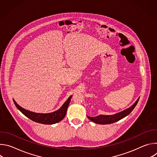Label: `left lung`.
<instances>
[{"mask_svg": "<svg viewBox=\"0 0 157 157\" xmlns=\"http://www.w3.org/2000/svg\"><path fill=\"white\" fill-rule=\"evenodd\" d=\"M139 100V98L136 101V102L134 103L131 107L121 112V113H117L114 115H99L96 117H89L87 116V118L94 122L96 124H113L116 122H117L120 121L121 119L124 118L127 116H128L131 112L133 110V109L135 108L136 105L138 103V101Z\"/></svg>", "mask_w": 157, "mask_h": 157, "instance_id": "8db88e82", "label": "left lung"}]
</instances>
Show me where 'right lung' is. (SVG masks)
<instances>
[{
    "label": "right lung",
    "mask_w": 157,
    "mask_h": 157,
    "mask_svg": "<svg viewBox=\"0 0 157 157\" xmlns=\"http://www.w3.org/2000/svg\"><path fill=\"white\" fill-rule=\"evenodd\" d=\"M71 97L72 96H70L58 110L53 112V113L47 114L36 113H33V112L26 110L17 104L14 99H13V101L15 106L21 113L32 121L43 124H54L60 122L66 116L67 109L68 107Z\"/></svg>",
    "instance_id": "1"
}]
</instances>
